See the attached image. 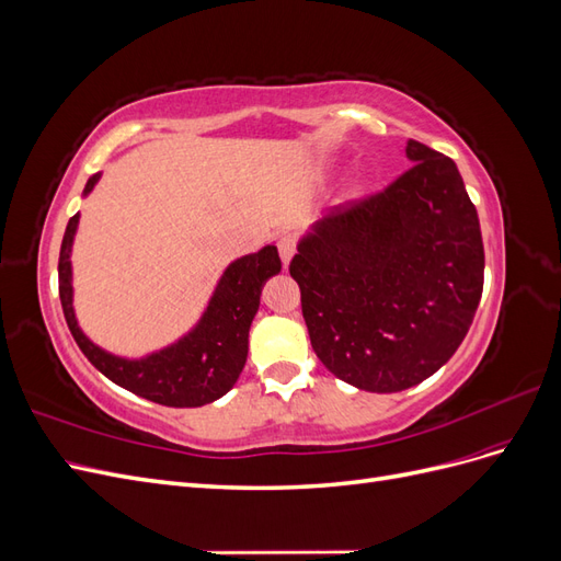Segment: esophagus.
<instances>
[{"instance_id": "34e87169", "label": "esophagus", "mask_w": 561, "mask_h": 561, "mask_svg": "<svg viewBox=\"0 0 561 561\" xmlns=\"http://www.w3.org/2000/svg\"><path fill=\"white\" fill-rule=\"evenodd\" d=\"M295 250H297V243H295L293 236H290V233L280 236V241H278V254H280L283 266L290 264V260L295 257Z\"/></svg>"}]
</instances>
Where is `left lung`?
<instances>
[{"label": "left lung", "mask_w": 561, "mask_h": 561, "mask_svg": "<svg viewBox=\"0 0 561 561\" xmlns=\"http://www.w3.org/2000/svg\"><path fill=\"white\" fill-rule=\"evenodd\" d=\"M381 194L301 236L290 276L320 363L369 393L428 379L468 334L484 285L478 210L456 163L416 140Z\"/></svg>", "instance_id": "obj_1"}]
</instances>
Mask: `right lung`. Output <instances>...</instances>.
<instances>
[{
	"label": "right lung",
	"mask_w": 561,
	"mask_h": 561,
	"mask_svg": "<svg viewBox=\"0 0 561 561\" xmlns=\"http://www.w3.org/2000/svg\"><path fill=\"white\" fill-rule=\"evenodd\" d=\"M98 180L100 173L89 178L83 196L93 192ZM77 229L79 213L70 217L62 236L58 287L67 328L91 365L116 386L165 407H201L229 393L248 360V334L260 309L262 287L280 271L278 248L264 245L257 252L233 260L219 276L206 311L178 342L151 351L142 358H122L93 344L79 328L70 260Z\"/></svg>",
	"instance_id": "add662e5"
}]
</instances>
